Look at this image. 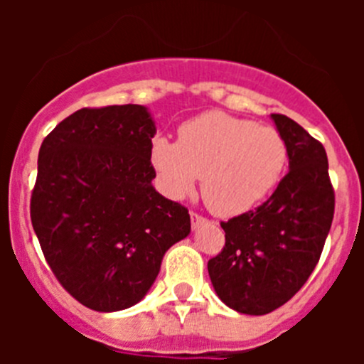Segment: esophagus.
Listing matches in <instances>:
<instances>
[{"label":"esophagus","instance_id":"34e87169","mask_svg":"<svg viewBox=\"0 0 364 364\" xmlns=\"http://www.w3.org/2000/svg\"><path fill=\"white\" fill-rule=\"evenodd\" d=\"M189 215H191L193 228H198V226H200V224L208 222V218H204V217H202V215H198L197 211H189Z\"/></svg>","mask_w":364,"mask_h":364}]
</instances>
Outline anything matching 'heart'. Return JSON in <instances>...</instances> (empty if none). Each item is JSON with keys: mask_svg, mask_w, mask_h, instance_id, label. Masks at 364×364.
<instances>
[{"mask_svg": "<svg viewBox=\"0 0 364 364\" xmlns=\"http://www.w3.org/2000/svg\"><path fill=\"white\" fill-rule=\"evenodd\" d=\"M151 159L167 195L186 197L200 176L205 205L233 217L253 210L277 186L288 146L275 127L211 111L186 122L178 142L156 138Z\"/></svg>", "mask_w": 364, "mask_h": 364, "instance_id": "obj_1", "label": "heart"}]
</instances>
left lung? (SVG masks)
Listing matches in <instances>:
<instances>
[{
  "instance_id": "left-lung-1",
  "label": "left lung",
  "mask_w": 364,
  "mask_h": 364,
  "mask_svg": "<svg viewBox=\"0 0 364 364\" xmlns=\"http://www.w3.org/2000/svg\"><path fill=\"white\" fill-rule=\"evenodd\" d=\"M272 118L288 146L290 171L264 204L220 222L226 244L208 262L220 301L247 315L277 310L301 290L319 262L336 210L323 144L291 118Z\"/></svg>"
}]
</instances>
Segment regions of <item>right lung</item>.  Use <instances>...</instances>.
I'll use <instances>...</instances> for the list:
<instances>
[{
  "mask_svg": "<svg viewBox=\"0 0 364 364\" xmlns=\"http://www.w3.org/2000/svg\"><path fill=\"white\" fill-rule=\"evenodd\" d=\"M154 133L144 105L83 107L40 147L32 228L58 282L91 310L142 301L164 253L191 231L188 208L151 184Z\"/></svg>",
  "mask_w": 364,
  "mask_h": 364,
  "instance_id": "right-lung-1",
  "label": "right lung"
}]
</instances>
